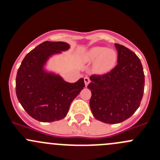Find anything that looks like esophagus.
Here are the masks:
<instances>
[{
  "label": "esophagus",
  "instance_id": "obj_1",
  "mask_svg": "<svg viewBox=\"0 0 160 160\" xmlns=\"http://www.w3.org/2000/svg\"><path fill=\"white\" fill-rule=\"evenodd\" d=\"M89 83H90V79H89V77H84V83H85V86H88V84H89Z\"/></svg>",
  "mask_w": 160,
  "mask_h": 160
}]
</instances>
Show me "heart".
<instances>
[{
  "label": "heart",
  "mask_w": 160,
  "mask_h": 160,
  "mask_svg": "<svg viewBox=\"0 0 160 160\" xmlns=\"http://www.w3.org/2000/svg\"><path fill=\"white\" fill-rule=\"evenodd\" d=\"M89 63H94L98 72H106L114 68L117 61V53L114 50L101 46H96L88 51L84 58Z\"/></svg>",
  "instance_id": "b5f03b06"
}]
</instances>
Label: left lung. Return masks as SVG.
<instances>
[{
	"mask_svg": "<svg viewBox=\"0 0 160 160\" xmlns=\"http://www.w3.org/2000/svg\"><path fill=\"white\" fill-rule=\"evenodd\" d=\"M118 65L104 75H93L88 88L91 91L90 107L97 120L117 124L129 118L140 105L145 76L138 56L129 49L114 44Z\"/></svg>",
	"mask_w": 160,
	"mask_h": 160,
	"instance_id": "1",
	"label": "left lung"
}]
</instances>
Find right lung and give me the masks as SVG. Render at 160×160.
<instances>
[{"label": "right lung", "mask_w": 160, "mask_h": 160, "mask_svg": "<svg viewBox=\"0 0 160 160\" xmlns=\"http://www.w3.org/2000/svg\"><path fill=\"white\" fill-rule=\"evenodd\" d=\"M70 48L64 42H44L26 55L18 70L17 98L35 120L52 122L64 118L72 101L85 87L83 78L68 83L60 74L46 68L50 58Z\"/></svg>", "instance_id": "right-lung-1"}]
</instances>
